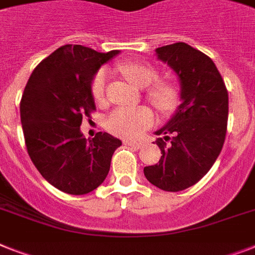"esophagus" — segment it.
<instances>
[{"instance_id": "obj_1", "label": "esophagus", "mask_w": 255, "mask_h": 255, "mask_svg": "<svg viewBox=\"0 0 255 255\" xmlns=\"http://www.w3.org/2000/svg\"><path fill=\"white\" fill-rule=\"evenodd\" d=\"M124 144H125V146H131V147H135V148H139V147L142 146V142H139V140L126 139L124 140Z\"/></svg>"}]
</instances>
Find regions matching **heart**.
Segmentation results:
<instances>
[{"label": "heart", "mask_w": 255, "mask_h": 255, "mask_svg": "<svg viewBox=\"0 0 255 255\" xmlns=\"http://www.w3.org/2000/svg\"><path fill=\"white\" fill-rule=\"evenodd\" d=\"M123 73L136 87L144 88L153 85L157 79V71L151 65L143 62H128L123 65ZM107 71L100 70L95 75L94 95L100 100L104 96L107 87ZM147 96L155 107L161 112H170L177 104V91L169 83L160 82L148 90ZM153 123V115L146 107L139 108H119L113 111L107 120V128L121 136L135 138L142 135Z\"/></svg>", "instance_id": "b5f03b06"}]
</instances>
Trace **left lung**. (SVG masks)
<instances>
[{"mask_svg":"<svg viewBox=\"0 0 255 255\" xmlns=\"http://www.w3.org/2000/svg\"><path fill=\"white\" fill-rule=\"evenodd\" d=\"M157 60L176 73L180 102L172 119L155 131L161 151L159 164L144 167L151 184L180 191L197 184L222 151L228 120V92L214 61L186 43L155 49ZM168 140L169 143H167Z\"/></svg>","mask_w":255,"mask_h":255,"instance_id":"8db88e82","label":"left lung"}]
</instances>
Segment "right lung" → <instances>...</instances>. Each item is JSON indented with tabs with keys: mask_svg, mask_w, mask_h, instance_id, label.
<instances>
[{
	"mask_svg": "<svg viewBox=\"0 0 255 255\" xmlns=\"http://www.w3.org/2000/svg\"><path fill=\"white\" fill-rule=\"evenodd\" d=\"M119 53L67 44L35 67L23 92L20 121L29 157L50 185L67 194H87L102 185L123 144L108 132L87 140L81 131L82 119L96 109L95 75Z\"/></svg>",
	"mask_w": 255,
	"mask_h": 255,
	"instance_id": "1",
	"label": "right lung"
}]
</instances>
